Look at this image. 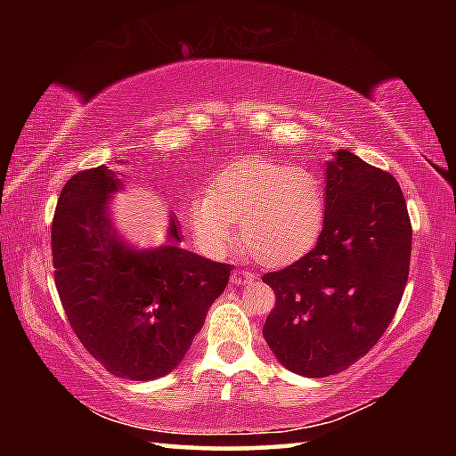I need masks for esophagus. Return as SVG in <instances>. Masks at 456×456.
I'll return each instance as SVG.
<instances>
[{
  "mask_svg": "<svg viewBox=\"0 0 456 456\" xmlns=\"http://www.w3.org/2000/svg\"><path fill=\"white\" fill-rule=\"evenodd\" d=\"M231 281H233L235 285H247V283L256 281V275H253L251 272H245V269H235L233 275H231Z\"/></svg>",
  "mask_w": 456,
  "mask_h": 456,
  "instance_id": "obj_1",
  "label": "esophagus"
}]
</instances>
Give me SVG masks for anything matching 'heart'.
Segmentation results:
<instances>
[{
    "mask_svg": "<svg viewBox=\"0 0 456 456\" xmlns=\"http://www.w3.org/2000/svg\"><path fill=\"white\" fill-rule=\"evenodd\" d=\"M187 221L203 249L219 256L233 239L264 265H288L318 243L326 197L307 168L245 157L215 173L207 191L189 199Z\"/></svg>",
    "mask_w": 456,
    "mask_h": 456,
    "instance_id": "b5f03b06",
    "label": "heart"
}]
</instances>
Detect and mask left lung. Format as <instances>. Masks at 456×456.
Returning <instances> with one entry per match:
<instances>
[{"label":"left lung","instance_id":"obj_1","mask_svg":"<svg viewBox=\"0 0 456 456\" xmlns=\"http://www.w3.org/2000/svg\"><path fill=\"white\" fill-rule=\"evenodd\" d=\"M411 247V219L395 176L336 151L326 163L318 243L296 264L264 275L275 291L264 338L280 364L323 378L366 356L403 299Z\"/></svg>","mask_w":456,"mask_h":456}]
</instances>
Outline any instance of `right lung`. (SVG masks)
I'll return each instance as SVG.
<instances>
[{
	"label": "right lung",
	"mask_w": 456,
	"mask_h": 456,
	"mask_svg": "<svg viewBox=\"0 0 456 456\" xmlns=\"http://www.w3.org/2000/svg\"><path fill=\"white\" fill-rule=\"evenodd\" d=\"M108 167L74 175L52 223L53 280L70 326L108 372L154 380L181 364L231 265L183 249L168 215L167 243L136 247L112 221L110 199L125 189ZM126 176V175H122Z\"/></svg>",
	"instance_id": "obj_1"
}]
</instances>
